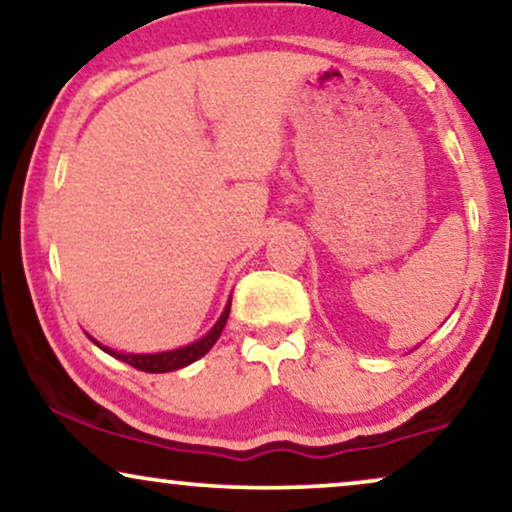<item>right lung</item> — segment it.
Listing matches in <instances>:
<instances>
[{
  "instance_id": "1",
  "label": "right lung",
  "mask_w": 512,
  "mask_h": 512,
  "mask_svg": "<svg viewBox=\"0 0 512 512\" xmlns=\"http://www.w3.org/2000/svg\"><path fill=\"white\" fill-rule=\"evenodd\" d=\"M228 314H230V303L226 305V310H223L221 319L216 321V326L205 335V338L198 340V342H193V345H188V347L172 349V352H160V354H118V352H114V349L102 347L100 342H95L93 338H90V340H93L97 347H102L107 354H111V356H116V359L125 361V363H128V366H132V368L144 370V373H170V370H179V368L188 366V363L198 361L200 356H205V354L209 352V349L214 347V342L219 340L223 326H226Z\"/></svg>"
}]
</instances>
